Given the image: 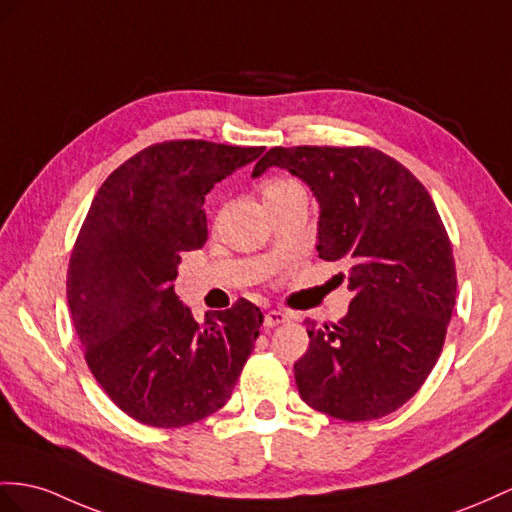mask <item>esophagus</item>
<instances>
[{"label":"esophagus","instance_id":"1","mask_svg":"<svg viewBox=\"0 0 512 512\" xmlns=\"http://www.w3.org/2000/svg\"><path fill=\"white\" fill-rule=\"evenodd\" d=\"M292 316H287L285 311H279V309H272L268 311L264 316V326H268V329H274V326H279L283 322H290Z\"/></svg>","mask_w":512,"mask_h":512}]
</instances>
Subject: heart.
<instances>
[{"label": "heart", "mask_w": 512, "mask_h": 512, "mask_svg": "<svg viewBox=\"0 0 512 512\" xmlns=\"http://www.w3.org/2000/svg\"><path fill=\"white\" fill-rule=\"evenodd\" d=\"M294 188H300L296 181H292V179H268L266 183H264V199H266V203L268 201H272V199H277V196H281V194H285V192H290V190H294Z\"/></svg>", "instance_id": "1"}]
</instances>
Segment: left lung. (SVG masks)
<instances>
[{"instance_id":"left-lung-1","label":"left lung","mask_w":512,"mask_h":512,"mask_svg":"<svg viewBox=\"0 0 512 512\" xmlns=\"http://www.w3.org/2000/svg\"><path fill=\"white\" fill-rule=\"evenodd\" d=\"M279 166L320 205L318 253L348 268L352 300L337 324L307 320L294 363L311 409L344 422L393 413L441 355L456 300L452 244L430 194L400 162L370 147H274L253 177Z\"/></svg>"}]
</instances>
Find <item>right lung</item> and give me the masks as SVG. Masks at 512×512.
Returning a JSON list of instances; mask_svg holds the SVG:
<instances>
[{"label": "right lung", "instance_id": "add662e5", "mask_svg": "<svg viewBox=\"0 0 512 512\" xmlns=\"http://www.w3.org/2000/svg\"><path fill=\"white\" fill-rule=\"evenodd\" d=\"M264 147L170 140L103 181L71 255L67 298L97 383L140 424L179 428L231 398L264 313L240 298L203 324L173 290L207 240L205 194Z\"/></svg>", "mask_w": 512, "mask_h": 512}]
</instances>
